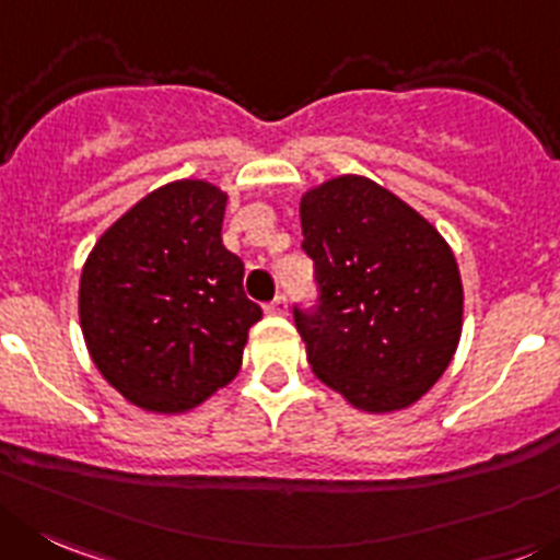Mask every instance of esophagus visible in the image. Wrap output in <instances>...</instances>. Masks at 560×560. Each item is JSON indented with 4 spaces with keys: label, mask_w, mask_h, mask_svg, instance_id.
Masks as SVG:
<instances>
[{
    "label": "esophagus",
    "mask_w": 560,
    "mask_h": 560,
    "mask_svg": "<svg viewBox=\"0 0 560 560\" xmlns=\"http://www.w3.org/2000/svg\"><path fill=\"white\" fill-rule=\"evenodd\" d=\"M268 315H287V295H276L268 306H265Z\"/></svg>",
    "instance_id": "34e87169"
}]
</instances>
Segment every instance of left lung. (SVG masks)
Masks as SVG:
<instances>
[{
  "label": "left lung",
  "instance_id": "8db88e82",
  "mask_svg": "<svg viewBox=\"0 0 560 560\" xmlns=\"http://www.w3.org/2000/svg\"><path fill=\"white\" fill-rule=\"evenodd\" d=\"M317 306H295L312 373L370 415L400 411L442 378L462 337L464 290L445 237L368 176L301 198Z\"/></svg>",
  "mask_w": 560,
  "mask_h": 560
}]
</instances>
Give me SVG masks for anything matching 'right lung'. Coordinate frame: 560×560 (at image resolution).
Returning <instances> with one entry per match:
<instances>
[{"instance_id": "obj_1", "label": "right lung", "mask_w": 560, "mask_h": 560, "mask_svg": "<svg viewBox=\"0 0 560 560\" xmlns=\"http://www.w3.org/2000/svg\"><path fill=\"white\" fill-rule=\"evenodd\" d=\"M226 192L203 179L156 187L98 237L80 279V326L109 386L182 415L237 375L262 310L221 240Z\"/></svg>"}]
</instances>
